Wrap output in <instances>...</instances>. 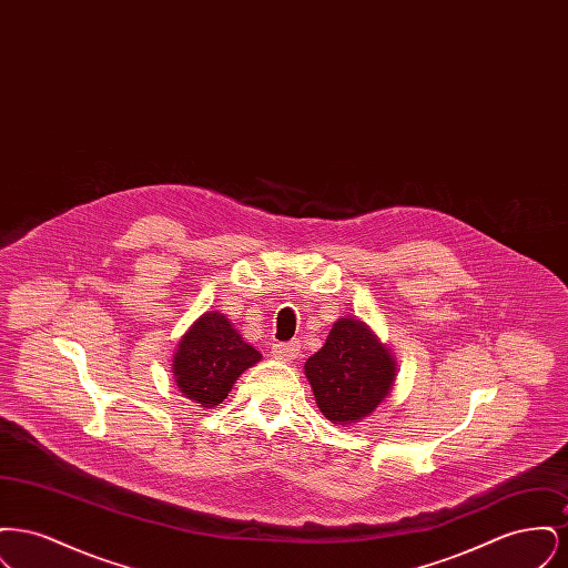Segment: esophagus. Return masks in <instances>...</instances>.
<instances>
[{
  "label": "esophagus",
  "mask_w": 568,
  "mask_h": 568,
  "mask_svg": "<svg viewBox=\"0 0 568 568\" xmlns=\"http://www.w3.org/2000/svg\"><path fill=\"white\" fill-rule=\"evenodd\" d=\"M271 353L276 359L283 362H292L300 353V341H290V343H274L271 347Z\"/></svg>",
  "instance_id": "obj_1"
}]
</instances>
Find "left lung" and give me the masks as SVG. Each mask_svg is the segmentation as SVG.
Wrapping results in <instances>:
<instances>
[{"instance_id": "left-lung-1", "label": "left lung", "mask_w": 568, "mask_h": 568, "mask_svg": "<svg viewBox=\"0 0 568 568\" xmlns=\"http://www.w3.org/2000/svg\"><path fill=\"white\" fill-rule=\"evenodd\" d=\"M304 371L325 417L334 424H352L371 415L387 396L396 364L366 325L338 320L324 347L306 359Z\"/></svg>"}]
</instances>
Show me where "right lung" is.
I'll return each instance as SVG.
<instances>
[{
  "label": "right lung",
  "mask_w": 568,
  "mask_h": 568,
  "mask_svg": "<svg viewBox=\"0 0 568 568\" xmlns=\"http://www.w3.org/2000/svg\"><path fill=\"white\" fill-rule=\"evenodd\" d=\"M260 352L219 313H204L179 343L174 378L181 392L204 406L221 405L234 381L260 362Z\"/></svg>",
  "instance_id": "1"
}]
</instances>
